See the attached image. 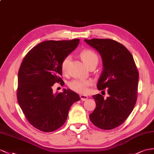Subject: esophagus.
<instances>
[{"mask_svg":"<svg viewBox=\"0 0 154 154\" xmlns=\"http://www.w3.org/2000/svg\"><path fill=\"white\" fill-rule=\"evenodd\" d=\"M80 98L81 101H86L88 99V96L86 95H83V94H81V95H80Z\"/></svg>","mask_w":154,"mask_h":154,"instance_id":"1","label":"esophagus"}]
</instances>
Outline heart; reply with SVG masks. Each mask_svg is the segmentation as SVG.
Returning <instances> with one entry per match:
<instances>
[{"mask_svg": "<svg viewBox=\"0 0 154 154\" xmlns=\"http://www.w3.org/2000/svg\"><path fill=\"white\" fill-rule=\"evenodd\" d=\"M80 56L82 60L85 64L88 66L94 62H98V57L94 51L90 49H84L82 50ZM71 60L70 55H67L62 59L61 62V70L63 73H66L68 71L69 62ZM92 85V82L88 80H82V79H73L69 83V87L73 91L81 93L86 94L88 91V88Z\"/></svg>", "mask_w": 154, "mask_h": 154, "instance_id": "1", "label": "heart"}]
</instances>
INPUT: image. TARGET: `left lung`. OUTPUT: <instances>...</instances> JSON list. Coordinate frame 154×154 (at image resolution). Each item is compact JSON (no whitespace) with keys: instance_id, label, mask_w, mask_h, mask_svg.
<instances>
[{"instance_id":"left-lung-1","label":"left lung","mask_w":154,"mask_h":154,"mask_svg":"<svg viewBox=\"0 0 154 154\" xmlns=\"http://www.w3.org/2000/svg\"><path fill=\"white\" fill-rule=\"evenodd\" d=\"M85 41L101 55L103 69L97 87L107 89L109 95L107 99L100 94L92 96L96 107L90 120L101 129H112L124 123L135 107L139 72L132 54L121 43L111 39Z\"/></svg>"}]
</instances>
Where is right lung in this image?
<instances>
[{
	"instance_id": "1",
	"label": "right lung",
	"mask_w": 154,
	"mask_h": 154,
	"mask_svg": "<svg viewBox=\"0 0 154 154\" xmlns=\"http://www.w3.org/2000/svg\"><path fill=\"white\" fill-rule=\"evenodd\" d=\"M79 39L49 40L29 51L18 72V103L29 123L43 132L60 128L79 96L70 89L53 94L56 82L64 85L60 76L62 59L76 48Z\"/></svg>"
}]
</instances>
